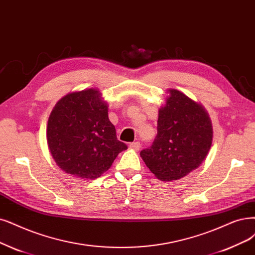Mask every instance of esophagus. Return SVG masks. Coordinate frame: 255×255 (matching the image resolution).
Wrapping results in <instances>:
<instances>
[{"instance_id":"obj_1","label":"esophagus","mask_w":255,"mask_h":255,"mask_svg":"<svg viewBox=\"0 0 255 255\" xmlns=\"http://www.w3.org/2000/svg\"><path fill=\"white\" fill-rule=\"evenodd\" d=\"M129 148L133 149V150H139V148H140V143H139V142H133V143H130Z\"/></svg>"}]
</instances>
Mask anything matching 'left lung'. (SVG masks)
Listing matches in <instances>:
<instances>
[{
	"instance_id": "obj_1",
	"label": "left lung",
	"mask_w": 255,
	"mask_h": 255,
	"mask_svg": "<svg viewBox=\"0 0 255 255\" xmlns=\"http://www.w3.org/2000/svg\"><path fill=\"white\" fill-rule=\"evenodd\" d=\"M158 111L157 134L140 156L158 180L170 182L199 167L212 143V126L204 108L181 91L169 90Z\"/></svg>"
}]
</instances>
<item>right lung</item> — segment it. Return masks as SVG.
Here are the masks:
<instances>
[{
    "label": "right lung",
    "mask_w": 255,
    "mask_h": 255,
    "mask_svg": "<svg viewBox=\"0 0 255 255\" xmlns=\"http://www.w3.org/2000/svg\"><path fill=\"white\" fill-rule=\"evenodd\" d=\"M99 91L87 89L62 98L47 126V142L55 163L66 173L97 178L127 149L108 119Z\"/></svg>",
    "instance_id": "right-lung-1"
}]
</instances>
